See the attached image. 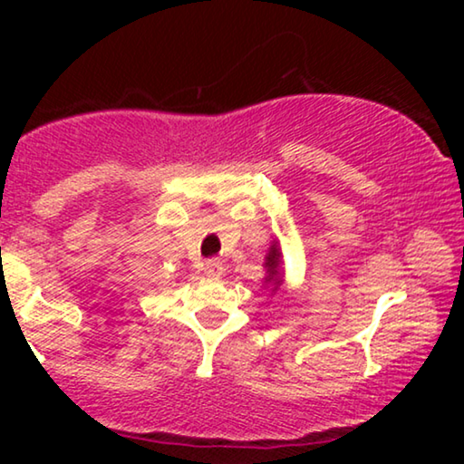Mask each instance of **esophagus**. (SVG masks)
<instances>
[{
  "mask_svg": "<svg viewBox=\"0 0 464 464\" xmlns=\"http://www.w3.org/2000/svg\"><path fill=\"white\" fill-rule=\"evenodd\" d=\"M205 272H207L208 276L218 278V276L224 275V264H221L218 257H211V259H207V262H205Z\"/></svg>",
  "mask_w": 464,
  "mask_h": 464,
  "instance_id": "1",
  "label": "esophagus"
}]
</instances>
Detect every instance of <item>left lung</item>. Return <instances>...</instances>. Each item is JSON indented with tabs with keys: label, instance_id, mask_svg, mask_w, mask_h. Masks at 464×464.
<instances>
[{
	"label": "left lung",
	"instance_id": "8db88e82",
	"mask_svg": "<svg viewBox=\"0 0 464 464\" xmlns=\"http://www.w3.org/2000/svg\"><path fill=\"white\" fill-rule=\"evenodd\" d=\"M266 266H268V272H270L268 281H270V278L276 275V268H278V249H276V246H272V249H270L268 257H266Z\"/></svg>",
	"mask_w": 464,
	"mask_h": 464
}]
</instances>
